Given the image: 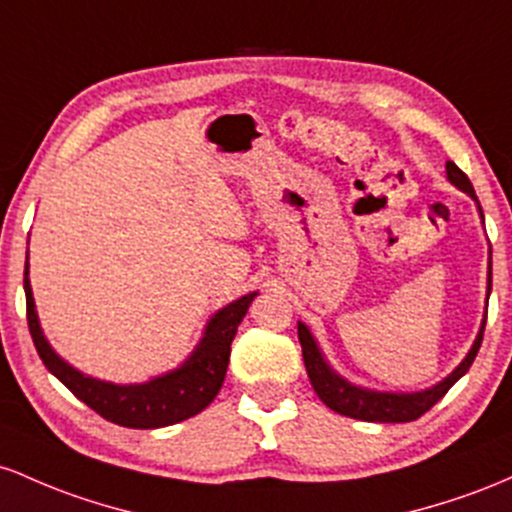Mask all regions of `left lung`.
I'll return each mask as SVG.
<instances>
[{
  "label": "left lung",
  "mask_w": 512,
  "mask_h": 512,
  "mask_svg": "<svg viewBox=\"0 0 512 512\" xmlns=\"http://www.w3.org/2000/svg\"><path fill=\"white\" fill-rule=\"evenodd\" d=\"M447 171V181L452 186H457L459 191L469 193L474 198L476 208H479L481 220H484V212H481L479 198H476L472 181L467 179L462 169L455 162L445 164ZM488 295H491V258H488ZM484 329H486V314L484 321H481L479 336H476L474 346L469 348L467 358L459 363L445 380L433 384L430 389H423V392H411V394H394V392H375V389H365L358 387V384H350L348 380H343L333 367L326 363V358L321 355V348L314 341L312 331L297 321V336H300L302 343V358H304V367H307L309 382H312L314 392L331 411L341 413V416L348 418H358V421H370V423H409L421 418L423 413L433 409L435 404L447 394V389L455 384L464 372L469 370L474 363L476 353H479L481 341H484Z\"/></svg>",
  "instance_id": "obj_1"
}]
</instances>
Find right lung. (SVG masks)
Wrapping results in <instances>:
<instances>
[{
    "instance_id": "1",
    "label": "right lung",
    "mask_w": 512,
    "mask_h": 512,
    "mask_svg": "<svg viewBox=\"0 0 512 512\" xmlns=\"http://www.w3.org/2000/svg\"><path fill=\"white\" fill-rule=\"evenodd\" d=\"M24 290L28 329H31V338L36 343L43 365L79 401H84L89 409H94L106 421L118 423L123 428L140 430L174 426V423L186 421V418L203 411L205 406H210V401L215 399L222 382H225L237 326L246 317L249 304L258 295V292H249V295L239 297V300L222 307L220 312L212 314L203 338H200L193 353L183 360L181 367L154 377L145 384H113L82 375L50 348L48 338L43 336V329H40L36 304H33L28 263L24 271Z\"/></svg>"
}]
</instances>
